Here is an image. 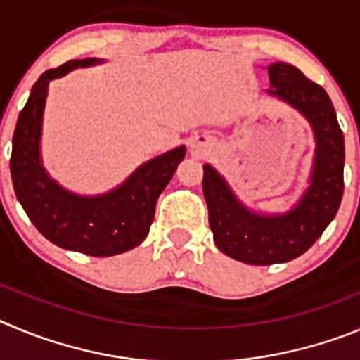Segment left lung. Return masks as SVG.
<instances>
[{
    "label": "left lung",
    "instance_id": "left-lung-1",
    "mask_svg": "<svg viewBox=\"0 0 360 360\" xmlns=\"http://www.w3.org/2000/svg\"><path fill=\"white\" fill-rule=\"evenodd\" d=\"M269 77V94L297 108L316 133L314 173L303 200L287 214H254L238 202L216 169L203 164V196L214 243L249 265L285 263L307 252L335 218L345 191V136L328 94L285 63L270 65Z\"/></svg>",
    "mask_w": 360,
    "mask_h": 360
}]
</instances>
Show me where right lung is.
<instances>
[{
	"instance_id": "obj_1",
	"label": "right lung",
	"mask_w": 360,
	"mask_h": 360,
	"mask_svg": "<svg viewBox=\"0 0 360 360\" xmlns=\"http://www.w3.org/2000/svg\"><path fill=\"white\" fill-rule=\"evenodd\" d=\"M94 59H73L46 70L32 86L12 136L11 174L15 196L37 231L57 247L88 254L115 256L144 241L155 218V207L186 148L173 149L141 165L120 187L95 198L61 189L44 173L39 158L41 122L49 82Z\"/></svg>"
}]
</instances>
